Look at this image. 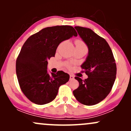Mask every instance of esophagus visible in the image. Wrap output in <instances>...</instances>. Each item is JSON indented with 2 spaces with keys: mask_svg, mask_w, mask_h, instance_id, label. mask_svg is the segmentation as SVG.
<instances>
[{
  "mask_svg": "<svg viewBox=\"0 0 131 131\" xmlns=\"http://www.w3.org/2000/svg\"><path fill=\"white\" fill-rule=\"evenodd\" d=\"M74 76H73V75L70 74V80H73V79H74Z\"/></svg>",
  "mask_w": 131,
  "mask_h": 131,
  "instance_id": "34e87169",
  "label": "esophagus"
}]
</instances>
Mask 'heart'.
I'll return each instance as SVG.
<instances>
[{
    "mask_svg": "<svg viewBox=\"0 0 131 131\" xmlns=\"http://www.w3.org/2000/svg\"><path fill=\"white\" fill-rule=\"evenodd\" d=\"M75 44L78 47H85L84 43L81 40H76L75 41Z\"/></svg>",
    "mask_w": 131,
    "mask_h": 131,
    "instance_id": "heart-1",
    "label": "heart"
}]
</instances>
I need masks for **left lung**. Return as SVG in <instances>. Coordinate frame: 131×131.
<instances>
[{
    "instance_id": "1",
    "label": "left lung",
    "mask_w": 131,
    "mask_h": 131,
    "mask_svg": "<svg viewBox=\"0 0 131 131\" xmlns=\"http://www.w3.org/2000/svg\"><path fill=\"white\" fill-rule=\"evenodd\" d=\"M74 28L88 46L89 52L81 66L88 78L84 81L74 78L79 85L73 94L81 103L91 106L102 101L110 92L116 79V65L112 49L105 39L89 28Z\"/></svg>"
}]
</instances>
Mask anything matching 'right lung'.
<instances>
[{
  "label": "right lung",
  "mask_w": 131,
  "mask_h": 131,
  "mask_svg": "<svg viewBox=\"0 0 131 131\" xmlns=\"http://www.w3.org/2000/svg\"><path fill=\"white\" fill-rule=\"evenodd\" d=\"M77 36L73 27L63 25L43 28L26 40L16 59V73L21 89L30 101L50 103L59 87L69 81L70 75L62 71L49 74L47 60L55 57L61 42Z\"/></svg>",
  "instance_id": "obj_1"
}]
</instances>
